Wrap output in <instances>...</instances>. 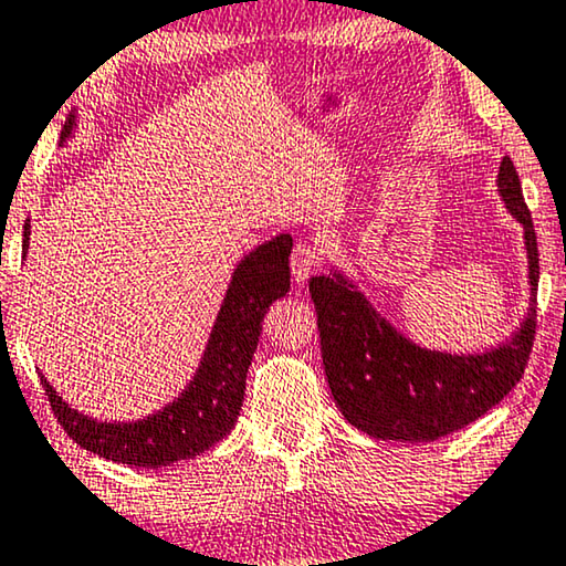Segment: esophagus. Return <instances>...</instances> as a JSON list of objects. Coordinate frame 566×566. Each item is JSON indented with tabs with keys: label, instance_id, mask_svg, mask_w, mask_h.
<instances>
[{
	"label": "esophagus",
	"instance_id": "34e87169",
	"mask_svg": "<svg viewBox=\"0 0 566 566\" xmlns=\"http://www.w3.org/2000/svg\"><path fill=\"white\" fill-rule=\"evenodd\" d=\"M321 261H323V253L315 243L300 241L292 251V276H294V282H297V284L307 282L310 274H313L315 269L321 266Z\"/></svg>",
	"mask_w": 566,
	"mask_h": 566
}]
</instances>
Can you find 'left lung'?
<instances>
[{"label": "left lung", "mask_w": 566, "mask_h": 566, "mask_svg": "<svg viewBox=\"0 0 566 566\" xmlns=\"http://www.w3.org/2000/svg\"><path fill=\"white\" fill-rule=\"evenodd\" d=\"M500 195L525 228L531 286H538V243L511 158L500 164ZM325 377L348 423L381 441H436L474 423L518 385L536 338V307L495 352H426L389 328L340 276H313ZM536 302V294H533Z\"/></svg>", "instance_id": "obj_1"}]
</instances>
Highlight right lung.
Masks as SVG:
<instances>
[{
    "label": "right lung",
    "mask_w": 566,
    "mask_h": 566,
    "mask_svg": "<svg viewBox=\"0 0 566 566\" xmlns=\"http://www.w3.org/2000/svg\"><path fill=\"white\" fill-rule=\"evenodd\" d=\"M71 120L63 125L66 138ZM30 226L25 222V249ZM292 238L280 235L245 256L222 302L200 371L164 410L135 423H97L71 410L43 381L45 397L63 431L82 449L130 467H169L195 459L233 431L245 395V374L259 346L261 321L276 297L290 290Z\"/></svg>",
    "instance_id": "1"
}]
</instances>
